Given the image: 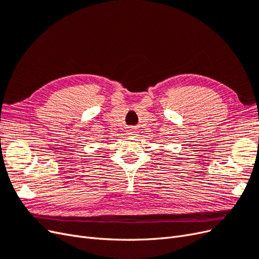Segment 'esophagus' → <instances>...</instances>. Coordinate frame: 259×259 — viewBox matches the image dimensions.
I'll use <instances>...</instances> for the list:
<instances>
[{
    "mask_svg": "<svg viewBox=\"0 0 259 259\" xmlns=\"http://www.w3.org/2000/svg\"><path fill=\"white\" fill-rule=\"evenodd\" d=\"M127 132H128V134H134V133H136L135 130H134V127H130Z\"/></svg>",
    "mask_w": 259,
    "mask_h": 259,
    "instance_id": "34e87169",
    "label": "esophagus"
}]
</instances>
